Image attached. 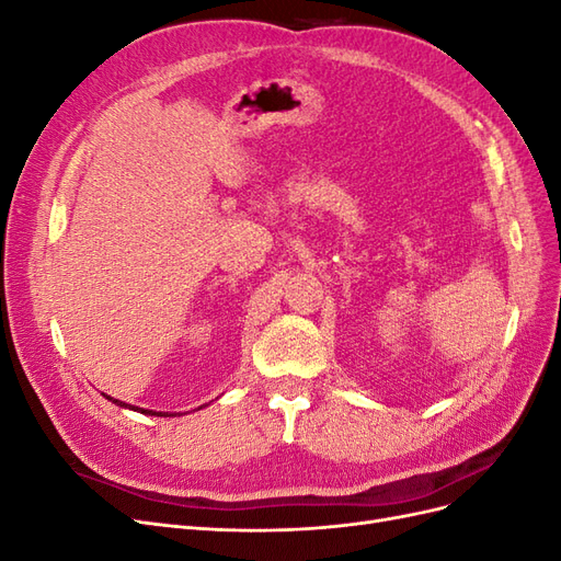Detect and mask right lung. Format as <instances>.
Segmentation results:
<instances>
[{"mask_svg": "<svg viewBox=\"0 0 561 561\" xmlns=\"http://www.w3.org/2000/svg\"><path fill=\"white\" fill-rule=\"evenodd\" d=\"M107 400H112L114 404H118V407H128V410H135V412H140V414H151V416H171L168 412H149V410H140V407H130V404H126V402H122V400H114V398H110L107 396Z\"/></svg>", "mask_w": 561, "mask_h": 561, "instance_id": "right-lung-1", "label": "right lung"}]
</instances>
